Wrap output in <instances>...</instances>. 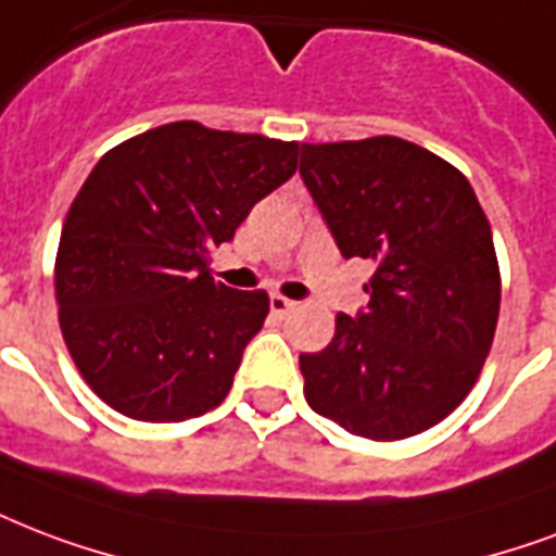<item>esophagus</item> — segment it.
I'll use <instances>...</instances> for the list:
<instances>
[{
	"mask_svg": "<svg viewBox=\"0 0 556 556\" xmlns=\"http://www.w3.org/2000/svg\"><path fill=\"white\" fill-rule=\"evenodd\" d=\"M294 308H296V303H291V300H286V296H279V294L270 296V315L277 317V320H286V317L291 315Z\"/></svg>",
	"mask_w": 556,
	"mask_h": 556,
	"instance_id": "obj_1",
	"label": "esophagus"
}]
</instances>
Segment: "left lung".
I'll list each match as a JSON object with an SVG mask.
<instances>
[{
  "instance_id": "obj_1",
  "label": "left lung",
  "mask_w": 556,
  "mask_h": 556,
  "mask_svg": "<svg viewBox=\"0 0 556 556\" xmlns=\"http://www.w3.org/2000/svg\"><path fill=\"white\" fill-rule=\"evenodd\" d=\"M300 177L341 256L376 265L370 303L300 355L306 402L358 438H414L466 400L493 346L490 222L455 165L396 137L303 146Z\"/></svg>"
}]
</instances>
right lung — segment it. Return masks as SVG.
<instances>
[{
  "label": "right lung",
  "mask_w": 556,
  "mask_h": 556,
  "mask_svg": "<svg viewBox=\"0 0 556 556\" xmlns=\"http://www.w3.org/2000/svg\"><path fill=\"white\" fill-rule=\"evenodd\" d=\"M296 142L154 127L101 156L54 262L61 332L84 381L142 422L218 408L268 315L265 291L210 277V250L296 172Z\"/></svg>",
  "instance_id": "right-lung-1"
}]
</instances>
